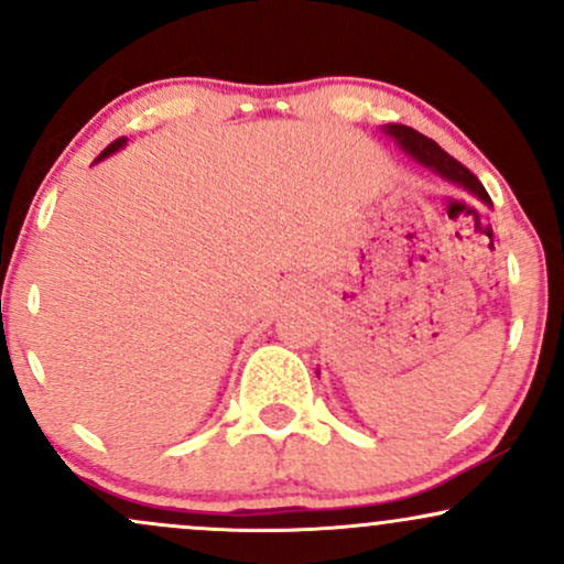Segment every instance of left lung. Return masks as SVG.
Segmentation results:
<instances>
[{
  "instance_id": "8db88e82",
  "label": "left lung",
  "mask_w": 564,
  "mask_h": 564,
  "mask_svg": "<svg viewBox=\"0 0 564 564\" xmlns=\"http://www.w3.org/2000/svg\"><path fill=\"white\" fill-rule=\"evenodd\" d=\"M384 132L390 134V138L398 142L400 148H403L408 156L416 159L419 164L426 166V170L440 174V177L448 180V183H453V185L464 187V191H469L471 196L480 198L482 204L490 206V196H488V191L482 187L480 180H477L475 174L467 170V166L458 164L451 153H445L435 140H430L426 134L416 132V129H411L405 124H387Z\"/></svg>"
}]
</instances>
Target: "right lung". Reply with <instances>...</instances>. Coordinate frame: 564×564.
I'll return each mask as SVG.
<instances>
[{"instance_id":"1","label":"right lung","mask_w":564,"mask_h":564,"mask_svg":"<svg viewBox=\"0 0 564 564\" xmlns=\"http://www.w3.org/2000/svg\"><path fill=\"white\" fill-rule=\"evenodd\" d=\"M124 145H127V138H119V140H113L111 145H108L106 151H102L100 156H97V161H100V159H106V156H111V153H116V151H119V148H124Z\"/></svg>"}]
</instances>
